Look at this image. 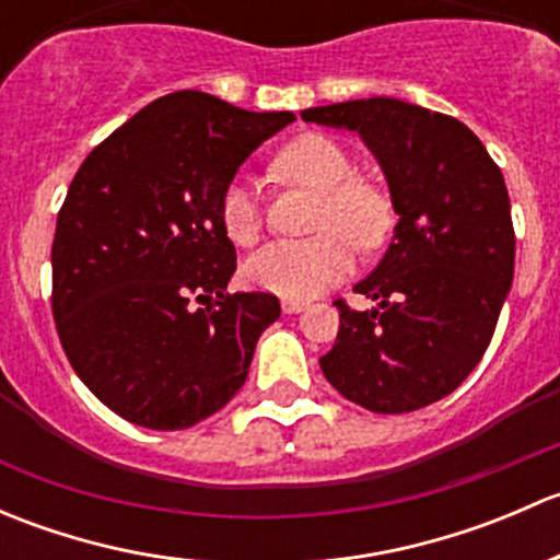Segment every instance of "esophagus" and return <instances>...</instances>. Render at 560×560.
<instances>
[{
  "label": "esophagus",
  "instance_id": "esophagus-1",
  "mask_svg": "<svg viewBox=\"0 0 560 560\" xmlns=\"http://www.w3.org/2000/svg\"><path fill=\"white\" fill-rule=\"evenodd\" d=\"M281 308H284V314H301L303 308H306V303L292 301V298H284V301H281Z\"/></svg>",
  "mask_w": 560,
  "mask_h": 560
}]
</instances>
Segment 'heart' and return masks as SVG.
<instances>
[{"label":"heart","instance_id":"1","mask_svg":"<svg viewBox=\"0 0 560 560\" xmlns=\"http://www.w3.org/2000/svg\"><path fill=\"white\" fill-rule=\"evenodd\" d=\"M276 173L322 191L316 208L319 235L308 241H273L244 262V279L254 290L284 298H312L352 270L354 247L385 244L393 211L385 191L354 178L352 156L325 135H303L276 154ZM219 222L238 246H252L262 233V202L252 180L235 178L219 197ZM353 241L349 242L348 238Z\"/></svg>","mask_w":560,"mask_h":560}]
</instances>
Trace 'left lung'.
<instances>
[{
    "label": "left lung",
    "mask_w": 560,
    "mask_h": 560,
    "mask_svg": "<svg viewBox=\"0 0 560 560\" xmlns=\"http://www.w3.org/2000/svg\"><path fill=\"white\" fill-rule=\"evenodd\" d=\"M303 121L358 132L387 175L393 244L319 358L332 387L376 415L436 404L477 369L515 276L504 175L463 121L389 97L308 107Z\"/></svg>",
    "instance_id": "8db88e82"
}]
</instances>
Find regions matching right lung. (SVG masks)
Segmentation results:
<instances>
[{
  "label": "right lung",
  "mask_w": 560,
  "mask_h": 560,
  "mask_svg": "<svg viewBox=\"0 0 560 560\" xmlns=\"http://www.w3.org/2000/svg\"><path fill=\"white\" fill-rule=\"evenodd\" d=\"M292 118L186 89L135 113L78 167L56 219L50 308L75 374L124 420L180 431L244 387L281 306L270 292H228L235 246L219 197Z\"/></svg>",
  "instance_id": "right-lung-1"
}]
</instances>
